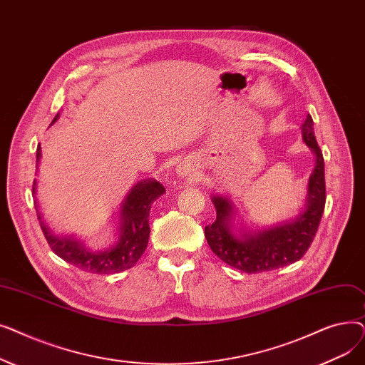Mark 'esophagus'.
<instances>
[{
  "mask_svg": "<svg viewBox=\"0 0 365 365\" xmlns=\"http://www.w3.org/2000/svg\"><path fill=\"white\" fill-rule=\"evenodd\" d=\"M176 173L180 176V178H186L189 176L190 173H194V164L192 161H180L178 165H176Z\"/></svg>",
  "mask_w": 365,
  "mask_h": 365,
  "instance_id": "obj_1",
  "label": "esophagus"
}]
</instances>
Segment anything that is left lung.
<instances>
[{"mask_svg":"<svg viewBox=\"0 0 365 365\" xmlns=\"http://www.w3.org/2000/svg\"><path fill=\"white\" fill-rule=\"evenodd\" d=\"M302 138L315 155V167L308 180L306 201L300 212L277 225L250 229L235 225L232 201L213 195L216 220L205 226V240L212 252L226 264L247 274L274 271L297 262L308 252L325 205L324 158L317 143L311 115L302 124Z\"/></svg>","mask_w":365,"mask_h":365,"instance_id":"obj_1","label":"left lung"}]
</instances>
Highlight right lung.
<instances>
[{"label": "right lung", "mask_w": 365, "mask_h": 365, "mask_svg": "<svg viewBox=\"0 0 365 365\" xmlns=\"http://www.w3.org/2000/svg\"><path fill=\"white\" fill-rule=\"evenodd\" d=\"M57 113L53 123L59 118ZM41 160V146L36 148V167ZM36 192V180H34L32 194ZM165 192V187L155 179H143L134 185L120 207L118 240L103 250H91L81 240L73 235H56L43 222L40 210L35 208L44 237L54 255L73 264L81 271L91 274H117L130 269L145 253L150 227L149 212L152 202Z\"/></svg>", "instance_id": "add662e5"}]
</instances>
